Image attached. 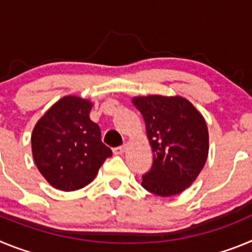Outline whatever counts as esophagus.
Wrapping results in <instances>:
<instances>
[{"label":"esophagus","instance_id":"esophagus-1","mask_svg":"<svg viewBox=\"0 0 252 252\" xmlns=\"http://www.w3.org/2000/svg\"><path fill=\"white\" fill-rule=\"evenodd\" d=\"M127 146L126 145H121V146H117V148H113V154L116 155H120V154H124L126 151Z\"/></svg>","mask_w":252,"mask_h":252}]
</instances>
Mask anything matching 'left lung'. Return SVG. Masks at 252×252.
I'll use <instances>...</instances> for the list:
<instances>
[{
  "label": "left lung",
  "mask_w": 252,
  "mask_h": 252,
  "mask_svg": "<svg viewBox=\"0 0 252 252\" xmlns=\"http://www.w3.org/2000/svg\"><path fill=\"white\" fill-rule=\"evenodd\" d=\"M154 154L153 166L141 186L157 195L179 194L195 180L208 155L203 116L183 97H136Z\"/></svg>",
  "instance_id": "1"
}]
</instances>
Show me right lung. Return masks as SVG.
I'll return each mask as SVG.
<instances>
[{
	"label": "right lung",
	"instance_id": "obj_1",
	"mask_svg": "<svg viewBox=\"0 0 252 252\" xmlns=\"http://www.w3.org/2000/svg\"><path fill=\"white\" fill-rule=\"evenodd\" d=\"M92 103L75 95L58 101L37 121L31 135L35 164L50 186L77 190L90 184L112 155L101 128L90 119Z\"/></svg>",
	"mask_w": 252,
	"mask_h": 252
}]
</instances>
